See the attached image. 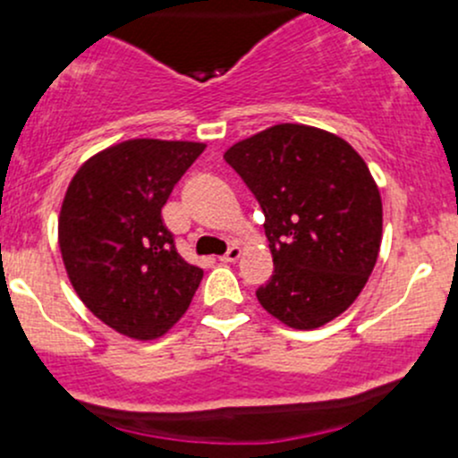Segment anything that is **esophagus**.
Listing matches in <instances>:
<instances>
[{
  "label": "esophagus",
  "mask_w": 458,
  "mask_h": 458,
  "mask_svg": "<svg viewBox=\"0 0 458 458\" xmlns=\"http://www.w3.org/2000/svg\"><path fill=\"white\" fill-rule=\"evenodd\" d=\"M242 255H243L242 246H237V243H234V246L228 248V252H225L224 257H219V261H224V263H234Z\"/></svg>",
  "instance_id": "obj_1"
}]
</instances>
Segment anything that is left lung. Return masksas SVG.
Returning <instances> with one entry per match:
<instances>
[{
	"mask_svg": "<svg viewBox=\"0 0 458 458\" xmlns=\"http://www.w3.org/2000/svg\"><path fill=\"white\" fill-rule=\"evenodd\" d=\"M266 215L270 281L263 310L294 330H315L348 310L377 263L383 206L366 161L341 137L276 123L225 150Z\"/></svg>",
	"mask_w": 458,
	"mask_h": 458,
	"instance_id": "1",
	"label": "left lung"
}]
</instances>
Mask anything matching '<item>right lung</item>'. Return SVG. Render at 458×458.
Here are the masks:
<instances>
[{
  "mask_svg": "<svg viewBox=\"0 0 458 458\" xmlns=\"http://www.w3.org/2000/svg\"><path fill=\"white\" fill-rule=\"evenodd\" d=\"M206 143L128 140L97 152L68 183L59 250L99 321L152 341L186 315L203 270L177 252L161 208Z\"/></svg>",
  "mask_w": 458,
  "mask_h": 458,
  "instance_id": "1",
  "label": "right lung"
}]
</instances>
